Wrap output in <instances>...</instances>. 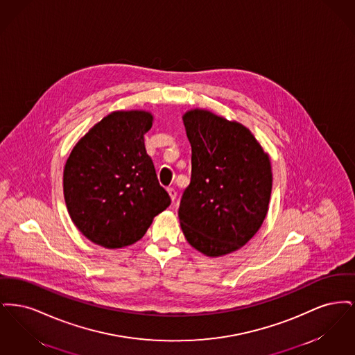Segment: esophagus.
Masks as SVG:
<instances>
[{
	"instance_id": "34e87169",
	"label": "esophagus",
	"mask_w": 355,
	"mask_h": 355,
	"mask_svg": "<svg viewBox=\"0 0 355 355\" xmlns=\"http://www.w3.org/2000/svg\"><path fill=\"white\" fill-rule=\"evenodd\" d=\"M168 193H169L171 201L174 202V201H175V198H177V191H175V189H173V187H169V189H168Z\"/></svg>"
}]
</instances>
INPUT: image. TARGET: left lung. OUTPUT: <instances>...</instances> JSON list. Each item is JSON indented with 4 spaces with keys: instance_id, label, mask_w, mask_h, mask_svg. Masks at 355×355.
I'll return each instance as SVG.
<instances>
[{
    "instance_id": "left-lung-1",
    "label": "left lung",
    "mask_w": 355,
    "mask_h": 355,
    "mask_svg": "<svg viewBox=\"0 0 355 355\" xmlns=\"http://www.w3.org/2000/svg\"><path fill=\"white\" fill-rule=\"evenodd\" d=\"M182 119L191 145V181L178 209L181 229L200 253H234L266 218L270 157L236 121L200 107L187 110Z\"/></svg>"
}]
</instances>
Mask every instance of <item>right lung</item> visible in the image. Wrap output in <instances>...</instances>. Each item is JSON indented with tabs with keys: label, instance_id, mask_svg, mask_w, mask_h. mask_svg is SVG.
I'll use <instances>...</instances> for the list:
<instances>
[{
	"label": "right lung",
	"instance_id": "add662e5",
	"mask_svg": "<svg viewBox=\"0 0 355 355\" xmlns=\"http://www.w3.org/2000/svg\"><path fill=\"white\" fill-rule=\"evenodd\" d=\"M150 112L116 110L76 144L64 168V198L76 227L96 245L121 249L145 236L170 205L145 138Z\"/></svg>",
	"mask_w": 355,
	"mask_h": 355
}]
</instances>
